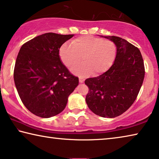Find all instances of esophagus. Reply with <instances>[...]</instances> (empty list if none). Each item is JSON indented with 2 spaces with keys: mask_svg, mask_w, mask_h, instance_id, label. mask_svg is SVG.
Instances as JSON below:
<instances>
[{
  "mask_svg": "<svg viewBox=\"0 0 159 159\" xmlns=\"http://www.w3.org/2000/svg\"><path fill=\"white\" fill-rule=\"evenodd\" d=\"M85 79H83V78H79V83H83V82H84Z\"/></svg>",
  "mask_w": 159,
  "mask_h": 159,
  "instance_id": "34e87169",
  "label": "esophagus"
}]
</instances>
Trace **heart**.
Here are the masks:
<instances>
[{
    "mask_svg": "<svg viewBox=\"0 0 159 159\" xmlns=\"http://www.w3.org/2000/svg\"><path fill=\"white\" fill-rule=\"evenodd\" d=\"M116 55V46L114 42L93 36L79 37L72 43H64L60 50L61 60L69 68L79 63L82 57L83 62L71 70L81 77L105 72L112 65Z\"/></svg>",
    "mask_w": 159,
    "mask_h": 159,
    "instance_id": "b5f03b06",
    "label": "heart"
}]
</instances>
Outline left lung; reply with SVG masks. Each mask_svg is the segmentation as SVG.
<instances>
[{"label":"left lung","mask_w":159,"mask_h":159,"mask_svg":"<svg viewBox=\"0 0 159 159\" xmlns=\"http://www.w3.org/2000/svg\"><path fill=\"white\" fill-rule=\"evenodd\" d=\"M101 37L114 43L116 55L108 71L85 80L89 88L85 101L96 115L115 118L127 111L138 97L144 78V61L138 48L126 40Z\"/></svg>","instance_id":"8db88e82"}]
</instances>
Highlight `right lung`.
Here are the masks:
<instances>
[{"label":"right lung","mask_w":159,"mask_h":159,"mask_svg":"<svg viewBox=\"0 0 159 159\" xmlns=\"http://www.w3.org/2000/svg\"><path fill=\"white\" fill-rule=\"evenodd\" d=\"M74 34L46 33L21 47L16 60L14 80L26 109L41 118H50L66 107L68 98L79 85L59 55L60 47Z\"/></svg>","instance_id":"right-lung-1"}]
</instances>
